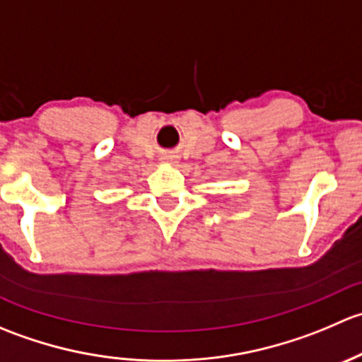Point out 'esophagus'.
<instances>
[{
  "label": "esophagus",
  "mask_w": 362,
  "mask_h": 362,
  "mask_svg": "<svg viewBox=\"0 0 362 362\" xmlns=\"http://www.w3.org/2000/svg\"><path fill=\"white\" fill-rule=\"evenodd\" d=\"M164 163H175V156H166V158H164Z\"/></svg>",
  "instance_id": "obj_1"
}]
</instances>
